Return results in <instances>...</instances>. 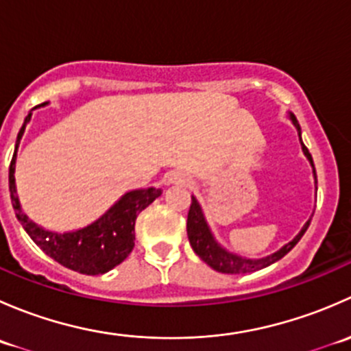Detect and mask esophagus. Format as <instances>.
<instances>
[{
	"label": "esophagus",
	"instance_id": "34e87169",
	"mask_svg": "<svg viewBox=\"0 0 351 351\" xmlns=\"http://www.w3.org/2000/svg\"><path fill=\"white\" fill-rule=\"evenodd\" d=\"M178 182H182L178 176H171V178H169V183H178Z\"/></svg>",
	"mask_w": 351,
	"mask_h": 351
}]
</instances>
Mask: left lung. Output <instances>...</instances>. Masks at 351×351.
Masks as SVG:
<instances>
[{
    "mask_svg": "<svg viewBox=\"0 0 351 351\" xmlns=\"http://www.w3.org/2000/svg\"><path fill=\"white\" fill-rule=\"evenodd\" d=\"M289 119L292 120V123L295 125L297 134H299V139H300V125L297 123L295 115H293V113H289ZM300 146H302L304 156L309 159L311 166H313L314 185H316V190H317L316 169H314L313 158H311L307 147L304 146L302 139H300ZM309 222L311 221H307L306 224H304V228L300 229V232L292 239V241L284 244V246H282L278 251H275V253L268 254V256H263V258H246V256H241V254H236V253H231V251H228L221 243L217 241V239L214 238L207 221H205V215H204V210H202L200 204H198L197 198L192 195V205H190L189 219H186V234H189V241L192 244L193 251L198 254V258H200L202 261H205L208 267L214 268L215 271H221V274H231V275L251 274V271H256L265 267H270L271 263H275V261H278L280 258H284L285 254L300 241L304 232H306L307 228H309Z\"/></svg>",
    "mask_w": 351,
    "mask_h": 351,
    "instance_id": "8db88e82",
    "label": "left lung"
}]
</instances>
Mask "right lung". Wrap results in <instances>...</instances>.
<instances>
[{
    "label": "right lung",
    "instance_id": "1",
    "mask_svg": "<svg viewBox=\"0 0 351 351\" xmlns=\"http://www.w3.org/2000/svg\"><path fill=\"white\" fill-rule=\"evenodd\" d=\"M45 105L47 101L38 107H45ZM30 119L32 112L25 117L22 129L16 136L15 153H13L12 165H10V195H12L16 219L23 226L32 241L62 267L80 271L83 275L107 274L130 254L134 247V239H136L134 226H136L137 215L161 195V189L149 186V189L130 190V192L123 193L101 217L88 224L86 228L69 232H54L44 229L25 214L19 195H16V153H19L20 141H22Z\"/></svg>",
    "mask_w": 351,
    "mask_h": 351
}]
</instances>
